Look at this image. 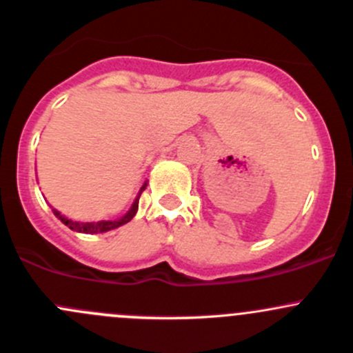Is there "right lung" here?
<instances>
[{
    "label": "right lung",
    "mask_w": 353,
    "mask_h": 353,
    "mask_svg": "<svg viewBox=\"0 0 353 353\" xmlns=\"http://www.w3.org/2000/svg\"><path fill=\"white\" fill-rule=\"evenodd\" d=\"M145 188H147V183H145L143 186H141L140 193H138L137 199H134V203H133V205H131V208L128 210L126 215L121 216V219H117V220H101V222H73V220L66 219L65 215H61V213H59L58 210H52V212H54V215L58 216V219L61 220V222L65 223L66 227H70V229L74 230V232H83V234H101V232H108V230L117 229V227L124 225V223H128L131 219H133L134 215H137L138 201H140V194L143 193Z\"/></svg>",
    "instance_id": "obj_1"
}]
</instances>
